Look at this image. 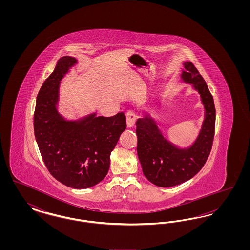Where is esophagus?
I'll use <instances>...</instances> for the list:
<instances>
[{
  "label": "esophagus",
  "mask_w": 250,
  "mask_h": 250,
  "mask_svg": "<svg viewBox=\"0 0 250 250\" xmlns=\"http://www.w3.org/2000/svg\"><path fill=\"white\" fill-rule=\"evenodd\" d=\"M137 120V115L129 110L127 113H126V124H127V126L128 127H133L134 125H135V122Z\"/></svg>",
  "instance_id": "1"
}]
</instances>
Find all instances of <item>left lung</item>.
Listing matches in <instances>:
<instances>
[{
  "label": "left lung",
  "instance_id": "left-lung-1",
  "mask_svg": "<svg viewBox=\"0 0 250 250\" xmlns=\"http://www.w3.org/2000/svg\"><path fill=\"white\" fill-rule=\"evenodd\" d=\"M181 81L191 84L199 93L204 107L202 127L192 144L180 147L169 142L150 114L136 122L137 153L143 174L152 184L169 188L195 176L210 155L214 140L215 108L214 99L202 75L190 62H185Z\"/></svg>",
  "mask_w": 250,
  "mask_h": 250
}]
</instances>
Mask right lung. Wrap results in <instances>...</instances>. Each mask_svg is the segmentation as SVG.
Returning <instances> with one entry per match:
<instances>
[{"label": "right lung", "instance_id": "1", "mask_svg": "<svg viewBox=\"0 0 250 250\" xmlns=\"http://www.w3.org/2000/svg\"><path fill=\"white\" fill-rule=\"evenodd\" d=\"M78 64L72 56L60 58L36 98V143L50 174L76 189L92 188L106 177L109 156L126 128L124 112L112 117L96 112L70 120L58 110L62 80Z\"/></svg>", "mask_w": 250, "mask_h": 250}]
</instances>
